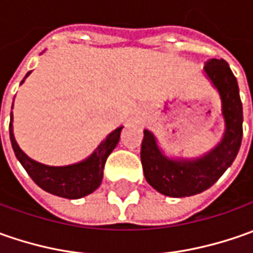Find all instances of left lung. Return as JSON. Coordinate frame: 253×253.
Instances as JSON below:
<instances>
[{"label": "left lung", "mask_w": 253, "mask_h": 253, "mask_svg": "<svg viewBox=\"0 0 253 253\" xmlns=\"http://www.w3.org/2000/svg\"><path fill=\"white\" fill-rule=\"evenodd\" d=\"M206 73L217 87L225 120L224 138L215 149L196 161H171L162 155L155 136L143 131L141 162L153 189L169 197H189L210 189L235 161L242 142V102L235 76L224 59H210Z\"/></svg>", "instance_id": "left-lung-1"}]
</instances>
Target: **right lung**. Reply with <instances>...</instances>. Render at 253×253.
<instances>
[{"label": "right lung", "instance_id": "add662e5", "mask_svg": "<svg viewBox=\"0 0 253 253\" xmlns=\"http://www.w3.org/2000/svg\"><path fill=\"white\" fill-rule=\"evenodd\" d=\"M29 73L26 76H29ZM121 131L122 126H120L111 132L105 138V141H102L101 145L97 148V151L84 162L72 165V166L53 168V166H46V165L32 161L19 149L12 133V112H11V122H9L11 145H12L16 159L21 162L26 173L41 189L54 196L64 197V199H82L84 196L92 193L101 184L102 174H104L102 170L105 166V162L120 141Z\"/></svg>", "mask_w": 253, "mask_h": 253}]
</instances>
